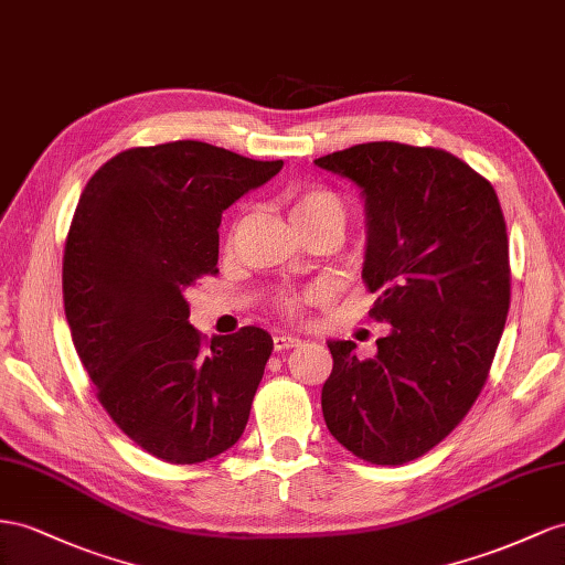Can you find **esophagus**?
<instances>
[{
	"instance_id": "34e87169",
	"label": "esophagus",
	"mask_w": 565,
	"mask_h": 565,
	"mask_svg": "<svg viewBox=\"0 0 565 565\" xmlns=\"http://www.w3.org/2000/svg\"><path fill=\"white\" fill-rule=\"evenodd\" d=\"M302 341L298 337H291V334H277L274 337V351H288V349H296V345H300Z\"/></svg>"
}]
</instances>
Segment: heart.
I'll list each match as a JSON object with an SVG mask.
<instances>
[{"mask_svg":"<svg viewBox=\"0 0 565 565\" xmlns=\"http://www.w3.org/2000/svg\"><path fill=\"white\" fill-rule=\"evenodd\" d=\"M286 202H288V212H291V220L298 226V231L331 226V228H339L343 234L345 205H343V200L334 191H331V188H324V185L291 188V191L286 193ZM245 224H248V216H241V220L234 224V228H231V234H228L231 245L238 241ZM284 306H286V310H294L296 300L288 298Z\"/></svg>","mask_w":565,"mask_h":565,"instance_id":"obj_1","label":"heart"}]
</instances>
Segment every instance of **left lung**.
<instances>
[{
  "instance_id": "obj_1",
  "label": "left lung",
  "mask_w": 565,
  "mask_h": 565,
  "mask_svg": "<svg viewBox=\"0 0 565 565\" xmlns=\"http://www.w3.org/2000/svg\"><path fill=\"white\" fill-rule=\"evenodd\" d=\"M365 200L370 317L392 331L377 353L327 341L324 423L374 466L425 456L472 408L511 302L509 236L494 188L446 150L363 142L315 159Z\"/></svg>"
}]
</instances>
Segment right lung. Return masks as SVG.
Instances as JSON below:
<instances>
[{"instance_id": "add662e5", "label": "right lung", "mask_w": 565, "mask_h": 565, "mask_svg": "<svg viewBox=\"0 0 565 565\" xmlns=\"http://www.w3.org/2000/svg\"><path fill=\"white\" fill-rule=\"evenodd\" d=\"M216 145L134 148L81 193L64 248V310L76 353L111 420L177 466L234 446L274 341L243 327L205 343L185 291L216 274L222 212L277 177Z\"/></svg>"}]
</instances>
